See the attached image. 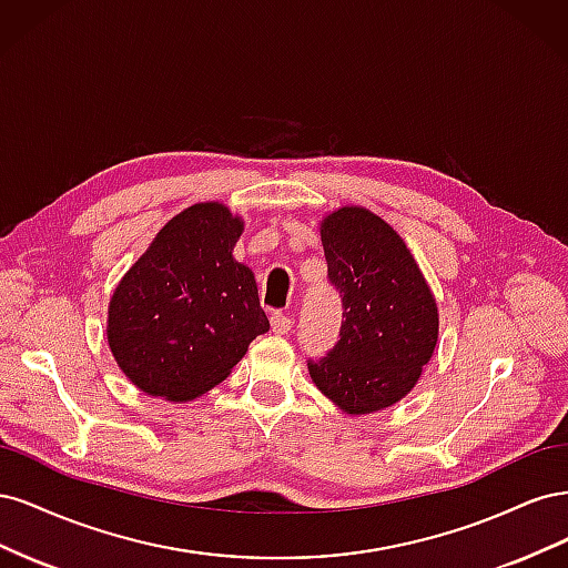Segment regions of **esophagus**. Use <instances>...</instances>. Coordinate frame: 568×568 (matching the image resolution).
Wrapping results in <instances>:
<instances>
[{"label": "esophagus", "instance_id": "esophagus-1", "mask_svg": "<svg viewBox=\"0 0 568 568\" xmlns=\"http://www.w3.org/2000/svg\"><path fill=\"white\" fill-rule=\"evenodd\" d=\"M270 326H272L274 334L284 336V334L291 332V320H288L286 315H282V313H274V315L270 317Z\"/></svg>", "mask_w": 568, "mask_h": 568}]
</instances>
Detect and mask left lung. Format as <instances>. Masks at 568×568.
<instances>
[{
  "mask_svg": "<svg viewBox=\"0 0 568 568\" xmlns=\"http://www.w3.org/2000/svg\"><path fill=\"white\" fill-rule=\"evenodd\" d=\"M320 236L343 322L336 346L307 359V372L343 412L369 415L419 382L438 343L436 298L400 234L372 211L343 205Z\"/></svg>",
  "mask_w": 568,
  "mask_h": 568,
  "instance_id": "1",
  "label": "left lung"
}]
</instances>
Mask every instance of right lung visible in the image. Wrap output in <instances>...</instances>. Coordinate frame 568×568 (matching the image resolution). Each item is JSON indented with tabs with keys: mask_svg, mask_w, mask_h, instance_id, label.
I'll list each match as a JSON object with an SVG mask.
<instances>
[{
	"mask_svg": "<svg viewBox=\"0 0 568 568\" xmlns=\"http://www.w3.org/2000/svg\"><path fill=\"white\" fill-rule=\"evenodd\" d=\"M242 232L244 220L225 203L189 205L115 286L109 348L146 395L199 398L270 329L253 272L232 255Z\"/></svg>",
	"mask_w": 568,
	"mask_h": 568,
	"instance_id": "add662e5",
	"label": "right lung"
}]
</instances>
